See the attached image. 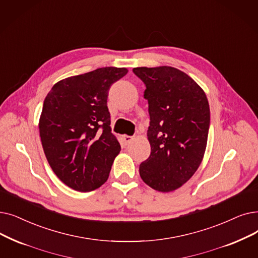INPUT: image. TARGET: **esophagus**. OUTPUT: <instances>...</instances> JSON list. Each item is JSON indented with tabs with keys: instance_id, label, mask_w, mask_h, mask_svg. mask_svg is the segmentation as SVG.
I'll list each match as a JSON object with an SVG mask.
<instances>
[{
	"instance_id": "1",
	"label": "esophagus",
	"mask_w": 258,
	"mask_h": 258,
	"mask_svg": "<svg viewBox=\"0 0 258 258\" xmlns=\"http://www.w3.org/2000/svg\"><path fill=\"white\" fill-rule=\"evenodd\" d=\"M133 137H131V136H127V135H125V136H123V140H124V142H125V144H130L132 141H133Z\"/></svg>"
}]
</instances>
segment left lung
I'll return each mask as SVG.
<instances>
[{
	"label": "left lung",
	"mask_w": 258,
	"mask_h": 258,
	"mask_svg": "<svg viewBox=\"0 0 258 258\" xmlns=\"http://www.w3.org/2000/svg\"><path fill=\"white\" fill-rule=\"evenodd\" d=\"M149 102L151 155L139 166L142 180L158 192H172L191 178L204 159L210 106L204 89L171 66L135 67Z\"/></svg>",
	"instance_id": "8db88e82"
}]
</instances>
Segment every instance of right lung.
<instances>
[{
    "label": "right lung",
    "mask_w": 258,
    "mask_h": 258,
    "mask_svg": "<svg viewBox=\"0 0 258 258\" xmlns=\"http://www.w3.org/2000/svg\"><path fill=\"white\" fill-rule=\"evenodd\" d=\"M125 67H102L69 77L47 94L39 121L42 147L60 180L79 192L101 186L120 153L111 134L107 96Z\"/></svg>",
    "instance_id": "obj_1"
}]
</instances>
